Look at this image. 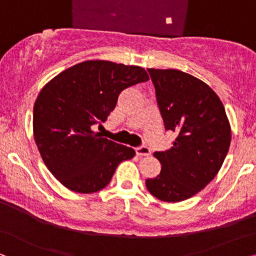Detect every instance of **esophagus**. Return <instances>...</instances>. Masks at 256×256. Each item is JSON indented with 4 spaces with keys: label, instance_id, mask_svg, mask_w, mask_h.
I'll use <instances>...</instances> for the list:
<instances>
[{
    "label": "esophagus",
    "instance_id": "obj_1",
    "mask_svg": "<svg viewBox=\"0 0 256 256\" xmlns=\"http://www.w3.org/2000/svg\"><path fill=\"white\" fill-rule=\"evenodd\" d=\"M136 153H137L138 156H150L151 154V151H150V148L148 146H139V148H136Z\"/></svg>",
    "mask_w": 256,
    "mask_h": 256
}]
</instances>
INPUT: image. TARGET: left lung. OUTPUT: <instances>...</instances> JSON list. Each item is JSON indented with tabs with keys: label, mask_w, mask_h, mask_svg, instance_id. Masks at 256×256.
Instances as JSON below:
<instances>
[{
	"label": "left lung",
	"mask_w": 256,
	"mask_h": 256,
	"mask_svg": "<svg viewBox=\"0 0 256 256\" xmlns=\"http://www.w3.org/2000/svg\"><path fill=\"white\" fill-rule=\"evenodd\" d=\"M165 130L176 138L168 151L154 152L162 171L146 179L153 196L178 202L193 196L218 174L230 145V126L218 94L180 70L148 69Z\"/></svg>",
	"instance_id": "8db88e82"
}]
</instances>
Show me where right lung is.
<instances>
[{
	"instance_id": "obj_1",
	"label": "right lung",
	"mask_w": 256,
	"mask_h": 256,
	"mask_svg": "<svg viewBox=\"0 0 256 256\" xmlns=\"http://www.w3.org/2000/svg\"><path fill=\"white\" fill-rule=\"evenodd\" d=\"M148 80L140 66L86 60L44 86L34 105V137L48 170L74 192L94 193L111 182L134 148L94 131L106 120L125 88Z\"/></svg>"
}]
</instances>
